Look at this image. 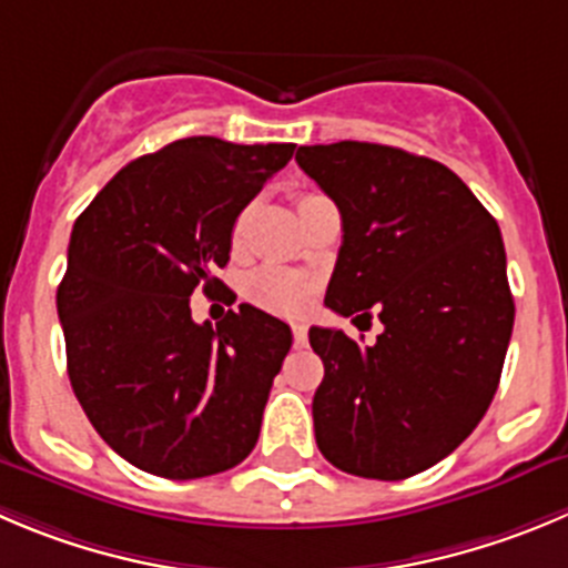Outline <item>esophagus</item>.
<instances>
[{
  "instance_id": "obj_1",
  "label": "esophagus",
  "mask_w": 568,
  "mask_h": 568,
  "mask_svg": "<svg viewBox=\"0 0 568 568\" xmlns=\"http://www.w3.org/2000/svg\"><path fill=\"white\" fill-rule=\"evenodd\" d=\"M306 334H310V326H306L304 321H293V337H295V343L304 345V343H306Z\"/></svg>"
}]
</instances>
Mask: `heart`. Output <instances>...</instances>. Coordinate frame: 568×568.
I'll return each mask as SVG.
<instances>
[{
	"mask_svg": "<svg viewBox=\"0 0 568 568\" xmlns=\"http://www.w3.org/2000/svg\"><path fill=\"white\" fill-rule=\"evenodd\" d=\"M317 194H304L298 200V209L304 203H310ZM247 209L234 220V229H231V242L234 247L242 245V236H245L247 225ZM247 298L256 306H264L270 312H278V315H295V312L304 310L312 298V281L304 278L301 273H293V270H281V267H262L247 278L245 284Z\"/></svg>",
	"mask_w": 568,
	"mask_h": 568,
	"instance_id": "obj_1",
	"label": "heart"
}]
</instances>
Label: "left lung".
<instances>
[{"label": "left lung", "mask_w": 568, "mask_h": 568, "mask_svg": "<svg viewBox=\"0 0 568 568\" xmlns=\"http://www.w3.org/2000/svg\"><path fill=\"white\" fill-rule=\"evenodd\" d=\"M295 161L343 217L326 306H374L385 326L374 345L310 328L326 371L317 449L354 477L407 479L449 457L499 387L516 317L499 225L449 166L407 150L337 142Z\"/></svg>", "instance_id": "8db88e82"}]
</instances>
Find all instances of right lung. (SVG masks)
<instances>
[{"instance_id": "obj_1", "label": "right lung", "mask_w": 568, "mask_h": 568, "mask_svg": "<svg viewBox=\"0 0 568 568\" xmlns=\"http://www.w3.org/2000/svg\"><path fill=\"white\" fill-rule=\"evenodd\" d=\"M293 150L178 139L122 166L74 223L58 287L69 382L102 440L142 471L212 477L256 446L293 332L251 304L194 323L189 295L225 290L214 270L229 264L234 220Z\"/></svg>"}]
</instances>
